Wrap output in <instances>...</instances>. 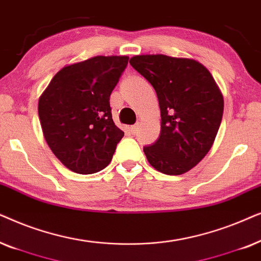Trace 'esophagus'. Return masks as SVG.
Returning a JSON list of instances; mask_svg holds the SVG:
<instances>
[{
    "label": "esophagus",
    "mask_w": 261,
    "mask_h": 261,
    "mask_svg": "<svg viewBox=\"0 0 261 261\" xmlns=\"http://www.w3.org/2000/svg\"><path fill=\"white\" fill-rule=\"evenodd\" d=\"M138 126H140V125H138V124H135V125H133V126L130 127L131 133H133L134 135H135V134H137V131H138Z\"/></svg>",
    "instance_id": "34e87169"
}]
</instances>
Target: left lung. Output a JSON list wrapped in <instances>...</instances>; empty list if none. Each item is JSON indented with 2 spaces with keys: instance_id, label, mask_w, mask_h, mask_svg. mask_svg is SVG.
I'll list each match as a JSON object with an SVG mask.
<instances>
[{
  "instance_id": "8db88e82",
  "label": "left lung",
  "mask_w": 261,
  "mask_h": 261,
  "mask_svg": "<svg viewBox=\"0 0 261 261\" xmlns=\"http://www.w3.org/2000/svg\"><path fill=\"white\" fill-rule=\"evenodd\" d=\"M130 64L154 87L161 131L143 151L168 175L189 172L207 154L223 116V96L209 70L198 62L165 55L135 56Z\"/></svg>"
}]
</instances>
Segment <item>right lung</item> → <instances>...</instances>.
Listing matches in <instances>:
<instances>
[{
	"instance_id": "obj_1",
	"label": "right lung",
	"mask_w": 261,
	"mask_h": 261,
	"mask_svg": "<svg viewBox=\"0 0 261 261\" xmlns=\"http://www.w3.org/2000/svg\"><path fill=\"white\" fill-rule=\"evenodd\" d=\"M126 56H96L64 67L39 99L44 137L60 161L79 174L100 172L124 133L112 119L110 96L127 65Z\"/></svg>"
}]
</instances>
